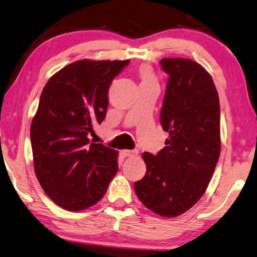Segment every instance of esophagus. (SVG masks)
<instances>
[{"label": "esophagus", "instance_id": "obj_1", "mask_svg": "<svg viewBox=\"0 0 257 257\" xmlns=\"http://www.w3.org/2000/svg\"><path fill=\"white\" fill-rule=\"evenodd\" d=\"M121 154H122V156H137L138 155V151H136V150H133V151H128V150H124V151H121Z\"/></svg>", "mask_w": 257, "mask_h": 257}]
</instances>
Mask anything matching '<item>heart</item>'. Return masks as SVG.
Instances as JSON below:
<instances>
[{
  "label": "heart",
  "mask_w": 257,
  "mask_h": 257,
  "mask_svg": "<svg viewBox=\"0 0 257 257\" xmlns=\"http://www.w3.org/2000/svg\"><path fill=\"white\" fill-rule=\"evenodd\" d=\"M138 76H139L140 84H150V83H158L156 76L152 69L151 66L141 65L138 68Z\"/></svg>",
  "instance_id": "heart-1"
}]
</instances>
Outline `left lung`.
<instances>
[{
  "label": "left lung",
  "mask_w": 257,
  "mask_h": 257,
  "mask_svg": "<svg viewBox=\"0 0 257 257\" xmlns=\"http://www.w3.org/2000/svg\"><path fill=\"white\" fill-rule=\"evenodd\" d=\"M168 74L160 120L169 133L156 155L145 152L147 172L135 190L163 217L184 213L205 192L220 155V105L210 74L189 59H162Z\"/></svg>",
  "instance_id": "8db88e82"
}]
</instances>
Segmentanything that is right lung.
Masks as SVG:
<instances>
[{
	"mask_svg": "<svg viewBox=\"0 0 257 257\" xmlns=\"http://www.w3.org/2000/svg\"><path fill=\"white\" fill-rule=\"evenodd\" d=\"M130 60H79L48 80L31 124L35 172L62 209L82 211L102 199L117 174V152L90 143L106 116L109 88Z\"/></svg>",
	"mask_w": 257,
	"mask_h": 257,
	"instance_id": "obj_1",
	"label": "right lung"
}]
</instances>
